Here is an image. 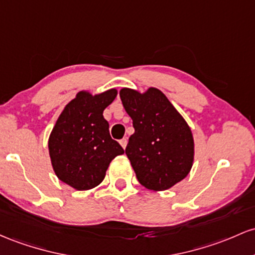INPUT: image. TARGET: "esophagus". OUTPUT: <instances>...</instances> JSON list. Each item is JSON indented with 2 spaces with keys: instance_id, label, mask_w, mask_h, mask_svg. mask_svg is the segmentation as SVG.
<instances>
[{
  "instance_id": "34e87169",
  "label": "esophagus",
  "mask_w": 255,
  "mask_h": 255,
  "mask_svg": "<svg viewBox=\"0 0 255 255\" xmlns=\"http://www.w3.org/2000/svg\"><path fill=\"white\" fill-rule=\"evenodd\" d=\"M119 143H120V145H122V147L124 148V149H125V148H127V144H128V139H127V138H123V139H120Z\"/></svg>"
}]
</instances>
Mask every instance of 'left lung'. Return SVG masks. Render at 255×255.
I'll list each match as a JSON object with an SVG mask.
<instances>
[{"instance_id": "left-lung-1", "label": "left lung", "mask_w": 255, "mask_h": 255, "mask_svg": "<svg viewBox=\"0 0 255 255\" xmlns=\"http://www.w3.org/2000/svg\"><path fill=\"white\" fill-rule=\"evenodd\" d=\"M119 95L135 128L125 153L137 179L149 190L170 189L188 176L193 166L189 125L156 88L143 94L123 88Z\"/></svg>"}]
</instances>
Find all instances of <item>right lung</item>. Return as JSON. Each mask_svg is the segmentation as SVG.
Wrapping results in <instances>:
<instances>
[{
  "label": "right lung",
  "mask_w": 255,
  "mask_h": 255,
  "mask_svg": "<svg viewBox=\"0 0 255 255\" xmlns=\"http://www.w3.org/2000/svg\"><path fill=\"white\" fill-rule=\"evenodd\" d=\"M117 96L116 89L91 95L79 91L66 105L48 141L54 172L76 190L97 187L108 166L124 149L110 135L104 111Z\"/></svg>",
  "instance_id": "obj_1"
}]
</instances>
